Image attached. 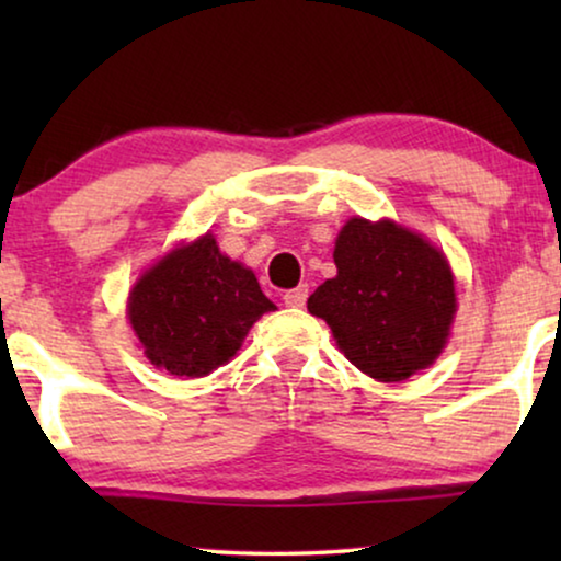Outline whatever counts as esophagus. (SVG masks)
Instances as JSON below:
<instances>
[{"label":"esophagus","instance_id":"esophagus-1","mask_svg":"<svg viewBox=\"0 0 561 561\" xmlns=\"http://www.w3.org/2000/svg\"><path fill=\"white\" fill-rule=\"evenodd\" d=\"M306 298H309V286H298V288L286 290V294H283V301H286V306H294V309H301V306L306 304Z\"/></svg>","mask_w":561,"mask_h":561}]
</instances>
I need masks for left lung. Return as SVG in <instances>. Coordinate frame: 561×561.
<instances>
[{
  "label": "left lung",
  "instance_id": "obj_1",
  "mask_svg": "<svg viewBox=\"0 0 561 561\" xmlns=\"http://www.w3.org/2000/svg\"><path fill=\"white\" fill-rule=\"evenodd\" d=\"M334 263L336 278L313 290L309 311L332 327L344 357L382 382L432 365L457 309L447 257L393 221L350 219Z\"/></svg>",
  "mask_w": 561,
  "mask_h": 561
}]
</instances>
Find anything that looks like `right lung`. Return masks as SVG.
<instances>
[{"label": "right lung", "instance_id": "add662e5", "mask_svg": "<svg viewBox=\"0 0 561 561\" xmlns=\"http://www.w3.org/2000/svg\"><path fill=\"white\" fill-rule=\"evenodd\" d=\"M273 309L255 273L221 255L211 234L165 255L129 294V321L145 355L181 378L225 365Z\"/></svg>", "mask_w": 561, "mask_h": 561}]
</instances>
